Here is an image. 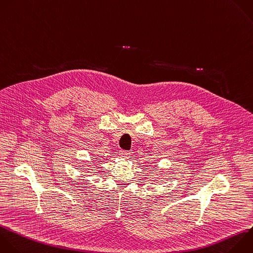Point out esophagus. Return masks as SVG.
I'll return each instance as SVG.
<instances>
[{
  "label": "esophagus",
  "instance_id": "1",
  "mask_svg": "<svg viewBox=\"0 0 253 253\" xmlns=\"http://www.w3.org/2000/svg\"><path fill=\"white\" fill-rule=\"evenodd\" d=\"M129 152L128 151H125V150H121L120 151V156L123 158H129Z\"/></svg>",
  "mask_w": 253,
  "mask_h": 253
}]
</instances>
